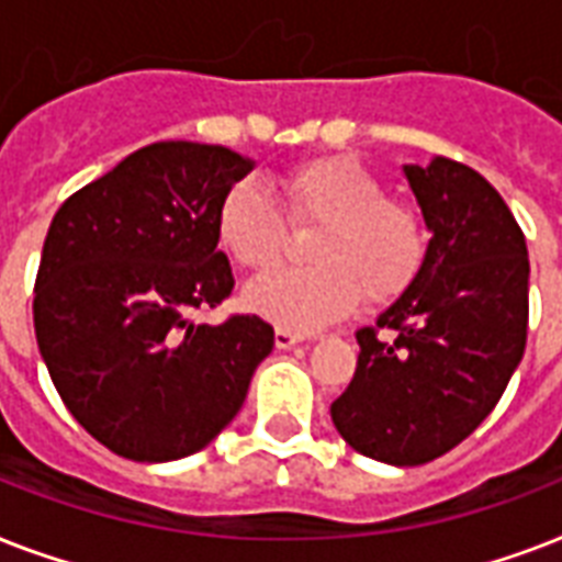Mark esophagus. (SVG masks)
<instances>
[{
  "label": "esophagus",
  "instance_id": "1",
  "mask_svg": "<svg viewBox=\"0 0 562 562\" xmlns=\"http://www.w3.org/2000/svg\"><path fill=\"white\" fill-rule=\"evenodd\" d=\"M306 338L303 333H294V329H285V326H277V333H273V344L280 347V350H291L294 344H300Z\"/></svg>",
  "mask_w": 562,
  "mask_h": 562
}]
</instances>
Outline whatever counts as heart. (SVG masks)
<instances>
[{
	"label": "heart",
	"mask_w": 562,
	"mask_h": 562,
	"mask_svg": "<svg viewBox=\"0 0 562 562\" xmlns=\"http://www.w3.org/2000/svg\"><path fill=\"white\" fill-rule=\"evenodd\" d=\"M280 209L256 187L236 183L221 198L215 236L221 250L250 273H268L289 256L291 229L308 241L306 271L250 282L245 303L294 333H312L350 315L361 294L373 306L402 297L428 259L426 218L414 203L391 198L384 180L347 154L297 162L277 178ZM286 218L282 220L281 215Z\"/></svg>",
	"instance_id": "1"
}]
</instances>
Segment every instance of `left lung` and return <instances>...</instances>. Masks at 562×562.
I'll list each match as a JSON object with an SVG mask.
<instances>
[{
  "label": "left lung",
  "mask_w": 562,
  "mask_h": 562,
  "mask_svg": "<svg viewBox=\"0 0 562 562\" xmlns=\"http://www.w3.org/2000/svg\"><path fill=\"white\" fill-rule=\"evenodd\" d=\"M405 178L431 229L426 268L356 333L359 364L329 414L356 452L419 467L467 440L502 400L528 341L531 265L522 227L479 171L435 157L405 166Z\"/></svg>",
  "instance_id": "left-lung-1"
}]
</instances>
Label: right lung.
Here are the masks:
<instances>
[{"label":"right lung","mask_w":562,"mask_h":562,"mask_svg":"<svg viewBox=\"0 0 562 562\" xmlns=\"http://www.w3.org/2000/svg\"><path fill=\"white\" fill-rule=\"evenodd\" d=\"M250 169L224 145L154 143L52 218L34 282L37 347L69 414L110 452L143 463L201 452L273 350L262 317H194L233 294L215 215Z\"/></svg>","instance_id":"obj_1"}]
</instances>
